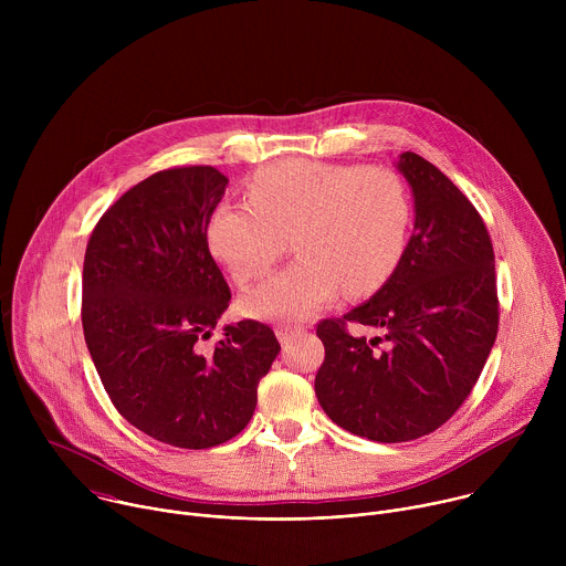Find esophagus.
<instances>
[{
	"label": "esophagus",
	"mask_w": 566,
	"mask_h": 566,
	"mask_svg": "<svg viewBox=\"0 0 566 566\" xmlns=\"http://www.w3.org/2000/svg\"><path fill=\"white\" fill-rule=\"evenodd\" d=\"M302 332H304L302 325H280V327L275 329V334H277V338H280L282 345H289L293 338L302 336Z\"/></svg>",
	"instance_id": "34e87169"
}]
</instances>
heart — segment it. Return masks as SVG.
Wrapping results in <instances>:
<instances>
[{"label": "heart", "mask_w": 566, "mask_h": 566, "mask_svg": "<svg viewBox=\"0 0 566 566\" xmlns=\"http://www.w3.org/2000/svg\"><path fill=\"white\" fill-rule=\"evenodd\" d=\"M412 201L389 168L280 160L249 181V201H221L208 219V247L237 284L262 280L284 255L300 253L244 300L260 317H304L334 300L376 293L408 249Z\"/></svg>", "instance_id": "heart-1"}]
</instances>
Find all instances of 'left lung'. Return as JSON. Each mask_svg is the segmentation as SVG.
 <instances>
[{
    "label": "left lung",
    "mask_w": 566,
    "mask_h": 566,
    "mask_svg": "<svg viewBox=\"0 0 566 566\" xmlns=\"http://www.w3.org/2000/svg\"><path fill=\"white\" fill-rule=\"evenodd\" d=\"M415 232L394 275L365 304L317 322L325 360L315 396L352 434L402 443L441 428L472 391L500 329L495 253L470 199L430 160L400 154ZM379 336L356 339L346 325Z\"/></svg>",
    "instance_id": "1"
}]
</instances>
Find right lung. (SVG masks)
<instances>
[{"mask_svg":"<svg viewBox=\"0 0 566 566\" xmlns=\"http://www.w3.org/2000/svg\"><path fill=\"white\" fill-rule=\"evenodd\" d=\"M228 179L212 166L160 170L98 219L83 266V332L114 408L147 437L206 450L244 430L280 343L241 319L206 347L230 289L208 249Z\"/></svg>","mask_w":566,"mask_h":566,"instance_id":"1","label":"right lung"}]
</instances>
